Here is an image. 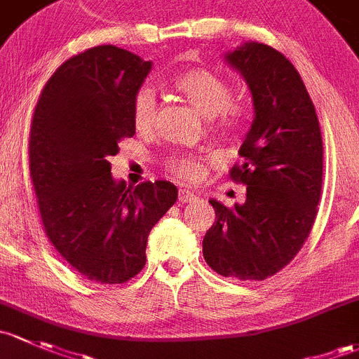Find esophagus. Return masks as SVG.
<instances>
[{
  "label": "esophagus",
  "instance_id": "1",
  "mask_svg": "<svg viewBox=\"0 0 359 359\" xmlns=\"http://www.w3.org/2000/svg\"><path fill=\"white\" fill-rule=\"evenodd\" d=\"M178 198H180V202H183V204H188V202L195 201V198H197V195L190 190H180Z\"/></svg>",
  "mask_w": 359,
  "mask_h": 359
}]
</instances>
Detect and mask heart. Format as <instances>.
I'll list each match as a JSON object with an SVG mask.
<instances>
[{
    "label": "heart",
    "mask_w": 359,
    "mask_h": 359,
    "mask_svg": "<svg viewBox=\"0 0 359 359\" xmlns=\"http://www.w3.org/2000/svg\"><path fill=\"white\" fill-rule=\"evenodd\" d=\"M172 88L184 102L190 103L198 114L207 117L216 135L235 138L245 123V109L240 102L231 100V88L228 81L207 69H190L172 79ZM157 116V98L150 88H140L131 105V121L136 133L147 135L154 129ZM201 158L191 155H175L169 161V169L187 180L201 176Z\"/></svg>",
    "instance_id": "obj_1"
}]
</instances>
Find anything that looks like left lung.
<instances>
[{
  "label": "left lung",
  "instance_id": "1",
  "mask_svg": "<svg viewBox=\"0 0 359 359\" xmlns=\"http://www.w3.org/2000/svg\"><path fill=\"white\" fill-rule=\"evenodd\" d=\"M252 95L254 119L231 178L247 184L243 204L210 198L216 221L202 242L204 259L223 276L264 280L301 250L316 217L323 143L315 105L280 51L247 41L224 55Z\"/></svg>",
  "mask_w": 359,
  "mask_h": 359
}]
</instances>
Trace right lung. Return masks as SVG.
Wrapping results in <instances>:
<instances>
[{
  "mask_svg": "<svg viewBox=\"0 0 359 359\" xmlns=\"http://www.w3.org/2000/svg\"><path fill=\"white\" fill-rule=\"evenodd\" d=\"M152 62L95 46L55 70L31 126L29 165L48 238L76 271L124 283L145 266L147 238L178 198L169 181L136 188L114 180L109 158L135 136L131 105Z\"/></svg>",
  "mask_w": 359,
  "mask_h": 359,
  "instance_id": "add662e5",
  "label": "right lung"
}]
</instances>
